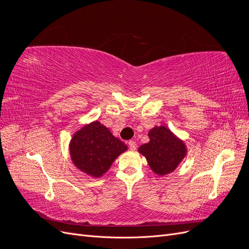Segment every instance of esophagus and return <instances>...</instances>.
Returning <instances> with one entry per match:
<instances>
[{
  "instance_id": "esophagus-1",
  "label": "esophagus",
  "mask_w": 249,
  "mask_h": 249,
  "mask_svg": "<svg viewBox=\"0 0 249 249\" xmlns=\"http://www.w3.org/2000/svg\"><path fill=\"white\" fill-rule=\"evenodd\" d=\"M129 146H130V148H131L132 150L136 149V148H137V143L135 142L134 140H130V141H129Z\"/></svg>"
}]
</instances>
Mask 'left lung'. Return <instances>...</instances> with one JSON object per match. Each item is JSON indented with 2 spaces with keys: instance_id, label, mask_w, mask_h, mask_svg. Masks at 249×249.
I'll use <instances>...</instances> for the list:
<instances>
[{
  "instance_id": "8db88e82",
  "label": "left lung",
  "mask_w": 249,
  "mask_h": 249,
  "mask_svg": "<svg viewBox=\"0 0 249 249\" xmlns=\"http://www.w3.org/2000/svg\"><path fill=\"white\" fill-rule=\"evenodd\" d=\"M149 142L138 152L146 158L150 168L157 175L165 176L175 170L186 156V145L167 127L155 126L148 132Z\"/></svg>"
}]
</instances>
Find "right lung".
I'll return each mask as SVG.
<instances>
[{"mask_svg": "<svg viewBox=\"0 0 249 249\" xmlns=\"http://www.w3.org/2000/svg\"><path fill=\"white\" fill-rule=\"evenodd\" d=\"M126 149L124 143L113 136L108 127L99 122L83 126L70 143L73 164L94 178L107 172L116 158Z\"/></svg>", "mask_w": 249, "mask_h": 249, "instance_id": "add662e5", "label": "right lung"}]
</instances>
